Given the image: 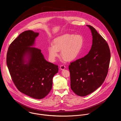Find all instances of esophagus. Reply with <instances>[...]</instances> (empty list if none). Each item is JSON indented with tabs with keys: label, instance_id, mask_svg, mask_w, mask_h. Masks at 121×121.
Returning <instances> with one entry per match:
<instances>
[{
	"label": "esophagus",
	"instance_id": "1",
	"mask_svg": "<svg viewBox=\"0 0 121 121\" xmlns=\"http://www.w3.org/2000/svg\"><path fill=\"white\" fill-rule=\"evenodd\" d=\"M60 69L61 70H64V69H65V66L62 65H61L60 66Z\"/></svg>",
	"mask_w": 121,
	"mask_h": 121
}]
</instances>
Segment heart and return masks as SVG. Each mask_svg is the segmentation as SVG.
Wrapping results in <instances>:
<instances>
[{
	"instance_id": "heart-1",
	"label": "heart",
	"mask_w": 121,
	"mask_h": 121,
	"mask_svg": "<svg viewBox=\"0 0 121 121\" xmlns=\"http://www.w3.org/2000/svg\"><path fill=\"white\" fill-rule=\"evenodd\" d=\"M83 38L81 35L65 34L56 38L53 44L48 47L49 57L51 60L55 61L60 51L61 56L67 61L75 60L79 55L83 45Z\"/></svg>"
}]
</instances>
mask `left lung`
Wrapping results in <instances>:
<instances>
[{
	"instance_id": "8db88e82",
	"label": "left lung",
	"mask_w": 121,
	"mask_h": 121,
	"mask_svg": "<svg viewBox=\"0 0 121 121\" xmlns=\"http://www.w3.org/2000/svg\"><path fill=\"white\" fill-rule=\"evenodd\" d=\"M92 35V45L87 54L69 66L71 88L77 95L84 96L101 86L107 76L110 52L106 40L92 26L86 25Z\"/></svg>"
}]
</instances>
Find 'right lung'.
I'll list each match as a JSON object with an SVG mask.
<instances>
[{"label": "right lung", "instance_id": "add662e5", "mask_svg": "<svg viewBox=\"0 0 121 121\" xmlns=\"http://www.w3.org/2000/svg\"><path fill=\"white\" fill-rule=\"evenodd\" d=\"M39 35L31 30L19 35L8 48L6 63L18 90L32 98L41 99L51 90L58 66L47 61L41 50L34 48Z\"/></svg>", "mask_w": 121, "mask_h": 121}]
</instances>
